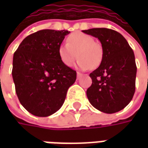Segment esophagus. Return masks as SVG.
<instances>
[{"label":"esophagus","mask_w":148,"mask_h":148,"mask_svg":"<svg viewBox=\"0 0 148 148\" xmlns=\"http://www.w3.org/2000/svg\"><path fill=\"white\" fill-rule=\"evenodd\" d=\"M82 76V74H81V73H79V72H77V79H79Z\"/></svg>","instance_id":"obj_1"}]
</instances>
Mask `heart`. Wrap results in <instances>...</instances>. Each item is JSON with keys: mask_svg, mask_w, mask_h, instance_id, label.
Instances as JSON below:
<instances>
[{"mask_svg": "<svg viewBox=\"0 0 148 148\" xmlns=\"http://www.w3.org/2000/svg\"><path fill=\"white\" fill-rule=\"evenodd\" d=\"M58 55L66 66H71L75 59L79 58L77 66L82 70H87L91 66H99L104 57L102 45L94 41L90 35L77 32L71 34L66 39V44L58 47Z\"/></svg>", "mask_w": 148, "mask_h": 148, "instance_id": "heart-1", "label": "heart"}]
</instances>
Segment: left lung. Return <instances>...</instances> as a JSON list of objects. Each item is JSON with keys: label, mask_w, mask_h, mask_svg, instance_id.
Here are the masks:
<instances>
[{"label": "left lung", "mask_w": 148, "mask_h": 148, "mask_svg": "<svg viewBox=\"0 0 148 148\" xmlns=\"http://www.w3.org/2000/svg\"><path fill=\"white\" fill-rule=\"evenodd\" d=\"M99 39L104 57L99 67L90 73L92 85L86 95L99 111L114 113L129 104L136 90V65L132 49L121 34L109 28L82 31Z\"/></svg>", "instance_id": "left-lung-1"}]
</instances>
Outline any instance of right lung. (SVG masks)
<instances>
[{
	"label": "right lung",
	"mask_w": 148,
	"mask_h": 148,
	"mask_svg": "<svg viewBox=\"0 0 148 148\" xmlns=\"http://www.w3.org/2000/svg\"><path fill=\"white\" fill-rule=\"evenodd\" d=\"M66 30L44 29L27 36L15 51L12 78L18 99L36 116H48L63 105L77 73L62 62L58 47Z\"/></svg>",
	"instance_id": "1"
}]
</instances>
